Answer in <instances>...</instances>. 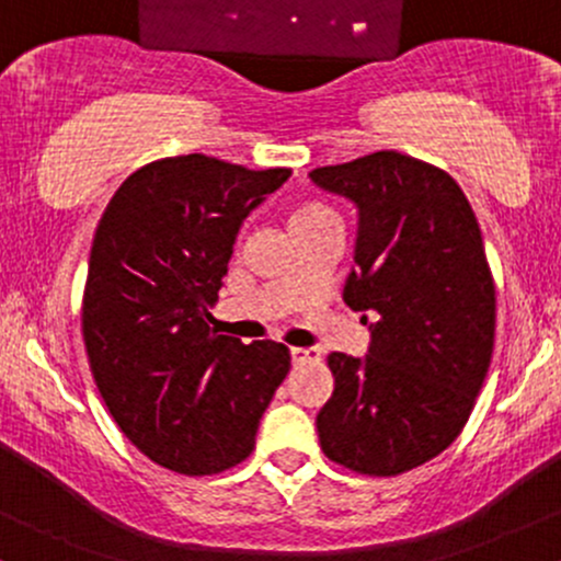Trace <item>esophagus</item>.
<instances>
[{
  "label": "esophagus",
  "instance_id": "1",
  "mask_svg": "<svg viewBox=\"0 0 561 561\" xmlns=\"http://www.w3.org/2000/svg\"><path fill=\"white\" fill-rule=\"evenodd\" d=\"M316 360H321V351H318V347H291V364L294 366L316 364Z\"/></svg>",
  "mask_w": 561,
  "mask_h": 561
}]
</instances>
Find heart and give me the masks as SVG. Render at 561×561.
<instances>
[{
  "mask_svg": "<svg viewBox=\"0 0 561 561\" xmlns=\"http://www.w3.org/2000/svg\"><path fill=\"white\" fill-rule=\"evenodd\" d=\"M336 216L331 214V208L321 206V203H297V206L291 208V214H288V232L294 230H307V227H316V225H323V221H334Z\"/></svg>",
  "mask_w": 561,
  "mask_h": 561,
  "instance_id": "obj_1",
  "label": "heart"
}]
</instances>
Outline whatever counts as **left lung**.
I'll list each match as a JSON object with an SVG mask.
<instances>
[{
  "label": "left lung",
  "instance_id": "left-lung-1",
  "mask_svg": "<svg viewBox=\"0 0 561 561\" xmlns=\"http://www.w3.org/2000/svg\"><path fill=\"white\" fill-rule=\"evenodd\" d=\"M358 214L342 299L369 323L360 358L329 355L334 393L318 412L340 466L396 476L457 438L495 342V283L471 203L455 179L399 152L310 171Z\"/></svg>",
  "mask_w": 561,
  "mask_h": 561
}]
</instances>
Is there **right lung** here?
<instances>
[{"mask_svg":"<svg viewBox=\"0 0 561 561\" xmlns=\"http://www.w3.org/2000/svg\"><path fill=\"white\" fill-rule=\"evenodd\" d=\"M288 176L165 158L130 173L101 216L82 299L90 371L119 431L162 468L206 476L245 460L288 375L278 342L208 327L245 216Z\"/></svg>","mask_w":561,"mask_h":561,"instance_id":"right-lung-1","label":"right lung"}]
</instances>
